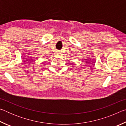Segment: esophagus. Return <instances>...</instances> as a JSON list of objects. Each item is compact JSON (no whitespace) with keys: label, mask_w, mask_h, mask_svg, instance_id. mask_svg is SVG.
Masks as SVG:
<instances>
[{"label":"esophagus","mask_w":126,"mask_h":126,"mask_svg":"<svg viewBox=\"0 0 126 126\" xmlns=\"http://www.w3.org/2000/svg\"><path fill=\"white\" fill-rule=\"evenodd\" d=\"M58 54H60V53H59V52H58Z\"/></svg>","instance_id":"obj_1"}]
</instances>
